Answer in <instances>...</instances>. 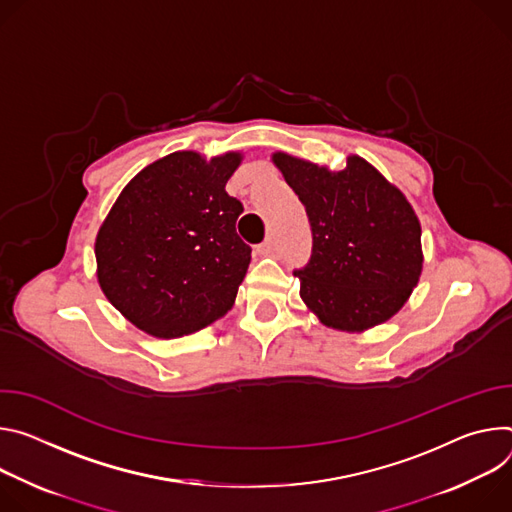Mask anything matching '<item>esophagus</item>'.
<instances>
[{"label":"esophagus","instance_id":"34e87169","mask_svg":"<svg viewBox=\"0 0 512 512\" xmlns=\"http://www.w3.org/2000/svg\"><path fill=\"white\" fill-rule=\"evenodd\" d=\"M272 250H274V248H272V242H270V240H266L264 244L258 246V254H260V256H268V254H272Z\"/></svg>","mask_w":512,"mask_h":512}]
</instances>
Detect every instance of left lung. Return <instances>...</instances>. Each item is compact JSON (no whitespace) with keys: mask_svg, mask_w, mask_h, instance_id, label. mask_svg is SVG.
I'll return each instance as SVG.
<instances>
[{"mask_svg":"<svg viewBox=\"0 0 512 512\" xmlns=\"http://www.w3.org/2000/svg\"><path fill=\"white\" fill-rule=\"evenodd\" d=\"M274 166L307 209L313 252L301 299L337 331H366L399 313L423 272L421 223L405 193L358 154L342 170L274 152Z\"/></svg>","mask_w":512,"mask_h":512,"instance_id":"8db88e82","label":"left lung"}]
</instances>
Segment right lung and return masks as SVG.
<instances>
[{"mask_svg":"<svg viewBox=\"0 0 512 512\" xmlns=\"http://www.w3.org/2000/svg\"><path fill=\"white\" fill-rule=\"evenodd\" d=\"M242 152L179 150L142 168L95 238L97 282L132 325L158 339L195 333L236 303L250 246L236 234L242 203L225 183Z\"/></svg>","mask_w":512,"mask_h":512,"instance_id":"1","label":"right lung"}]
</instances>
